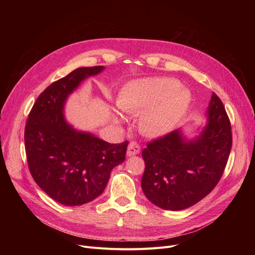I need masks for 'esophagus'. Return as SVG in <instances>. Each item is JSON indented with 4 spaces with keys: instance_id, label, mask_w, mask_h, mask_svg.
Here are the masks:
<instances>
[{
    "instance_id": "obj_1",
    "label": "esophagus",
    "mask_w": 255,
    "mask_h": 255,
    "mask_svg": "<svg viewBox=\"0 0 255 255\" xmlns=\"http://www.w3.org/2000/svg\"><path fill=\"white\" fill-rule=\"evenodd\" d=\"M140 151V146L136 141H131L128 145L127 148V156L131 157V156H134L136 154H138Z\"/></svg>"
}]
</instances>
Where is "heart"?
<instances>
[{"label": "heart", "mask_w": 255, "mask_h": 255, "mask_svg": "<svg viewBox=\"0 0 255 255\" xmlns=\"http://www.w3.org/2000/svg\"><path fill=\"white\" fill-rule=\"evenodd\" d=\"M191 103L189 91L169 77L143 78L130 83L118 99L126 114L143 112L139 126L145 134L161 136L175 129L188 112Z\"/></svg>", "instance_id": "b5f03b06"}]
</instances>
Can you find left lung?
<instances>
[{"instance_id": "8db88e82", "label": "left lung", "mask_w": 255, "mask_h": 255, "mask_svg": "<svg viewBox=\"0 0 255 255\" xmlns=\"http://www.w3.org/2000/svg\"><path fill=\"white\" fill-rule=\"evenodd\" d=\"M232 127L222 101L212 94L207 124L193 138L179 128L148 143L141 188L151 203L169 211L189 208L218 184L232 150Z\"/></svg>"}]
</instances>
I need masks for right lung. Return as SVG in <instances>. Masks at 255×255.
I'll return each mask as SVG.
<instances>
[{
  "mask_svg": "<svg viewBox=\"0 0 255 255\" xmlns=\"http://www.w3.org/2000/svg\"><path fill=\"white\" fill-rule=\"evenodd\" d=\"M104 70L82 67L47 87L33 105L24 128L31 175L48 196L64 206H80L105 189L113 168L124 162L128 141L110 143L74 129L65 104L84 80Z\"/></svg>",
  "mask_w": 255,
  "mask_h": 255,
  "instance_id": "add662e5",
  "label": "right lung"
}]
</instances>
